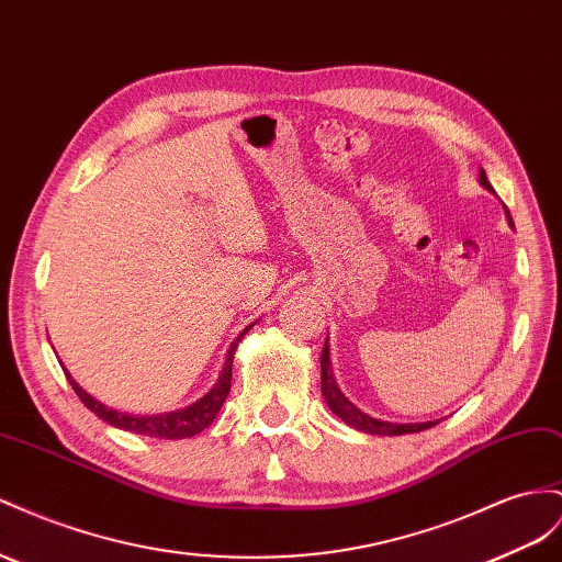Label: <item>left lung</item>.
I'll return each instance as SVG.
<instances>
[{"instance_id":"8db88e82","label":"left lung","mask_w":562,"mask_h":562,"mask_svg":"<svg viewBox=\"0 0 562 562\" xmlns=\"http://www.w3.org/2000/svg\"><path fill=\"white\" fill-rule=\"evenodd\" d=\"M480 184L484 189L494 191L487 175H484V170H480ZM506 215H508V222L513 224L508 210H506ZM322 392H324V400L330 406L333 414H336L338 418H342L347 426H352V428H357L361 432H369V435H412V432L428 430V428H432V426H437V423H439V420H428V423H387V420H381V418H373L369 414H363L361 408H357L350 400L345 397V394L338 387V383H336V375H333L330 357H328V340H326L324 352H322Z\"/></svg>"}]
</instances>
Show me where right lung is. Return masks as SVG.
Returning a JSON list of instances; mask_svg holds the SVG:
<instances>
[{"label": "right lung", "instance_id": "add662e5", "mask_svg": "<svg viewBox=\"0 0 562 562\" xmlns=\"http://www.w3.org/2000/svg\"><path fill=\"white\" fill-rule=\"evenodd\" d=\"M255 326V322L250 326L244 328V333L232 342L229 352H226L224 359V367L222 373L217 378V383L212 385L199 402H193L184 408H177V412L170 414H154V416H132V414H123V412H115V408L101 404L99 400H94L92 394L85 392L78 383L72 381V375L66 371L68 383L72 385L75 394L82 400V404L89 408V412L97 414L101 420L111 423V426L120 428V430H127L134 435H146V437H160V439H184V437H193L203 432L212 420L217 418L220 408L226 400V394L232 390V367H234V352L238 347V340L246 336V333Z\"/></svg>", "mask_w": 562, "mask_h": 562}]
</instances>
